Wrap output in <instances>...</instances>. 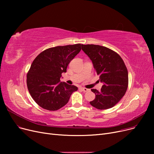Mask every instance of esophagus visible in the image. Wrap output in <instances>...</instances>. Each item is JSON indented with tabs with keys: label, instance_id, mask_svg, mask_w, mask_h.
<instances>
[{
	"label": "esophagus",
	"instance_id": "34e87169",
	"mask_svg": "<svg viewBox=\"0 0 154 154\" xmlns=\"http://www.w3.org/2000/svg\"><path fill=\"white\" fill-rule=\"evenodd\" d=\"M80 89L81 90V91H82L83 92H87L88 91V89H87V88H86L85 87H80Z\"/></svg>",
	"mask_w": 154,
	"mask_h": 154
}]
</instances>
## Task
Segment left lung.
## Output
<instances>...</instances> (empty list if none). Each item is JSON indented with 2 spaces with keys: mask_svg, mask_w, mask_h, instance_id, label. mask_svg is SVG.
<instances>
[{
  "mask_svg": "<svg viewBox=\"0 0 154 154\" xmlns=\"http://www.w3.org/2000/svg\"><path fill=\"white\" fill-rule=\"evenodd\" d=\"M82 50L92 60L100 81V91L91 89L95 98L91 106L100 110L114 107L125 95L128 87V71L120 56L110 48L99 45L82 44Z\"/></svg>",
  "mask_w": 154,
  "mask_h": 154,
  "instance_id": "1",
  "label": "left lung"
}]
</instances>
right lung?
Here are the masks:
<instances>
[{
    "mask_svg": "<svg viewBox=\"0 0 154 154\" xmlns=\"http://www.w3.org/2000/svg\"><path fill=\"white\" fill-rule=\"evenodd\" d=\"M81 46L77 44L47 48L32 62L27 75V85L32 99L40 107L48 110H59L77 91V87L62 82L60 79Z\"/></svg>",
    "mask_w": 154,
    "mask_h": 154,
    "instance_id": "1",
    "label": "right lung"
}]
</instances>
